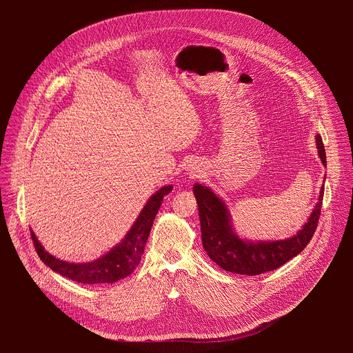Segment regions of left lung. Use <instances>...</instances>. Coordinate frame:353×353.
<instances>
[{"label":"left lung","instance_id":"obj_1","mask_svg":"<svg viewBox=\"0 0 353 353\" xmlns=\"http://www.w3.org/2000/svg\"><path fill=\"white\" fill-rule=\"evenodd\" d=\"M316 142L321 162L327 166L325 149L320 135H317ZM192 191L198 204L201 237L208 257L225 271L240 275H260L274 271L303 251L317 229L324 196V187H321L312 216L296 236L278 241L253 243L244 241L234 234L228 208L210 188L195 184Z\"/></svg>","mask_w":353,"mask_h":353}]
</instances>
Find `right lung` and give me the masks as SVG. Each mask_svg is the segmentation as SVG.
<instances>
[{
    "label": "right lung",
    "instance_id": "1",
    "mask_svg": "<svg viewBox=\"0 0 353 353\" xmlns=\"http://www.w3.org/2000/svg\"><path fill=\"white\" fill-rule=\"evenodd\" d=\"M173 185L162 187L141 211L131 230L112 251L96 261L88 264H71L48 254L32 232V240L40 260L53 271L81 283H113L128 276L138 267L145 250V243L150 233L154 219L163 203V196L172 191Z\"/></svg>",
    "mask_w": 353,
    "mask_h": 353
}]
</instances>
